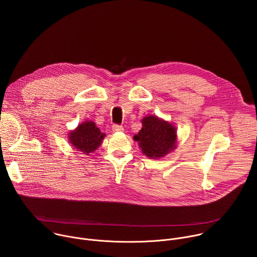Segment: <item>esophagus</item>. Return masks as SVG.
Returning <instances> with one entry per match:
<instances>
[{
    "mask_svg": "<svg viewBox=\"0 0 257 257\" xmlns=\"http://www.w3.org/2000/svg\"><path fill=\"white\" fill-rule=\"evenodd\" d=\"M112 129H113L114 132H122V131L124 130L123 126H122V125H119V124H114V125L112 126Z\"/></svg>",
    "mask_w": 257,
    "mask_h": 257,
    "instance_id": "obj_1",
    "label": "esophagus"
}]
</instances>
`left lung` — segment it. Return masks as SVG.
I'll list each match as a JSON object with an SVG mask.
<instances>
[{"label": "left lung", "mask_w": 257, "mask_h": 257, "mask_svg": "<svg viewBox=\"0 0 257 257\" xmlns=\"http://www.w3.org/2000/svg\"><path fill=\"white\" fill-rule=\"evenodd\" d=\"M142 153L151 159L163 158L175 149L176 128L155 116L145 117L142 128L134 136Z\"/></svg>", "instance_id": "1"}]
</instances>
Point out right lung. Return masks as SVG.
Here are the masks:
<instances>
[{"instance_id": "obj_1", "label": "right lung", "mask_w": 257, "mask_h": 257, "mask_svg": "<svg viewBox=\"0 0 257 257\" xmlns=\"http://www.w3.org/2000/svg\"><path fill=\"white\" fill-rule=\"evenodd\" d=\"M103 137L104 134L91 121L80 124L76 130L69 134L71 144L86 155L93 153L98 148Z\"/></svg>"}]
</instances>
